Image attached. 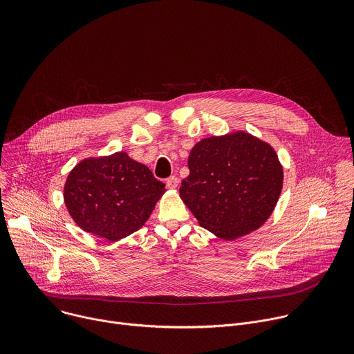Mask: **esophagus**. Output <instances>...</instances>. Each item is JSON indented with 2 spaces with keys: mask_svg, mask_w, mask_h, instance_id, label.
Returning <instances> with one entry per match:
<instances>
[{
  "mask_svg": "<svg viewBox=\"0 0 354 354\" xmlns=\"http://www.w3.org/2000/svg\"><path fill=\"white\" fill-rule=\"evenodd\" d=\"M178 185H179V179H178L176 176H171V178L167 179V186H168L169 189H176Z\"/></svg>",
  "mask_w": 354,
  "mask_h": 354,
  "instance_id": "1",
  "label": "esophagus"
}]
</instances>
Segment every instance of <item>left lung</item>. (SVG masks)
I'll use <instances>...</instances> for the list:
<instances>
[{
  "instance_id": "1",
  "label": "left lung",
  "mask_w": 354,
  "mask_h": 354,
  "mask_svg": "<svg viewBox=\"0 0 354 354\" xmlns=\"http://www.w3.org/2000/svg\"><path fill=\"white\" fill-rule=\"evenodd\" d=\"M187 167L180 198L201 227L225 241L261 228L283 189L274 148L242 130L200 140Z\"/></svg>"
}]
</instances>
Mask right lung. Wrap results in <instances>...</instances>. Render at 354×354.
<instances>
[{
	"instance_id": "add662e5",
	"label": "right lung",
	"mask_w": 354,
	"mask_h": 354,
	"mask_svg": "<svg viewBox=\"0 0 354 354\" xmlns=\"http://www.w3.org/2000/svg\"><path fill=\"white\" fill-rule=\"evenodd\" d=\"M164 193L165 183L120 151L78 162L63 194L78 227L115 242L140 230Z\"/></svg>"
}]
</instances>
